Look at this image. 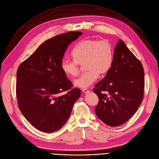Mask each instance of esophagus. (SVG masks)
<instances>
[{
  "mask_svg": "<svg viewBox=\"0 0 159 159\" xmlns=\"http://www.w3.org/2000/svg\"><path fill=\"white\" fill-rule=\"evenodd\" d=\"M82 91L84 93H88V92H89V90H88V89H87V88H83L82 89Z\"/></svg>",
  "mask_w": 159,
  "mask_h": 159,
  "instance_id": "obj_1",
  "label": "esophagus"
}]
</instances>
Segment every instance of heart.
Returning a JSON list of instances; mask_svg holds the SVG:
<instances>
[{"mask_svg":"<svg viewBox=\"0 0 159 159\" xmlns=\"http://www.w3.org/2000/svg\"><path fill=\"white\" fill-rule=\"evenodd\" d=\"M74 60L64 58L60 67L68 77H75L80 71V65L84 64L87 70L75 79L74 84L81 88L89 87L98 79L99 75H106L112 67L114 50L107 40L86 39L79 42L72 51Z\"/></svg>","mask_w":159,"mask_h":159,"instance_id":"obj_1","label":"heart"}]
</instances>
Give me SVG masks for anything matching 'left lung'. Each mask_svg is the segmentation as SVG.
<instances>
[{"label":"left lung","instance_id":"left-lung-1","mask_svg":"<svg viewBox=\"0 0 159 159\" xmlns=\"http://www.w3.org/2000/svg\"><path fill=\"white\" fill-rule=\"evenodd\" d=\"M144 85L142 63L120 39L114 49L111 68L93 89L99 98L96 115L109 126L125 123L142 103Z\"/></svg>","mask_w":159,"mask_h":159}]
</instances>
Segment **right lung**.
<instances>
[{
  "label": "right lung",
  "mask_w": 159,
  "mask_h": 159,
  "mask_svg": "<svg viewBox=\"0 0 159 159\" xmlns=\"http://www.w3.org/2000/svg\"><path fill=\"white\" fill-rule=\"evenodd\" d=\"M82 34L70 31L47 39L18 67L19 108L27 121L42 132L52 133L62 127L80 95V89L72 88L60 64L68 45ZM62 91L67 93L58 96Z\"/></svg>",
  "instance_id": "1"
}]
</instances>
